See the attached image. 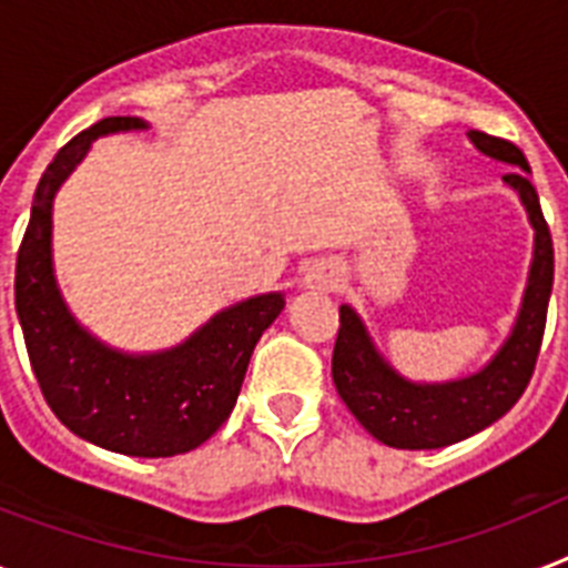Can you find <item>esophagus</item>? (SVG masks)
<instances>
[{"label":"esophagus","instance_id":"obj_1","mask_svg":"<svg viewBox=\"0 0 568 568\" xmlns=\"http://www.w3.org/2000/svg\"><path fill=\"white\" fill-rule=\"evenodd\" d=\"M337 283H341V274L332 265H326V262L312 265L306 274V285L308 288H317V292H332V288H337Z\"/></svg>","mask_w":568,"mask_h":568}]
</instances>
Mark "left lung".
Instances as JSON below:
<instances>
[{"mask_svg":"<svg viewBox=\"0 0 568 568\" xmlns=\"http://www.w3.org/2000/svg\"><path fill=\"white\" fill-rule=\"evenodd\" d=\"M468 138L476 150L490 159L519 166L505 173L503 181L517 190L535 225V262H531L517 326L499 355L483 373L450 384L422 387L395 375L373 349L357 314L349 306H341V328L332 352V378L337 395L378 442L402 450L456 445L503 418L519 402V395L526 393L546 332V312L555 283V247L537 190L526 175L528 161L523 150L505 138H494L479 130H470Z\"/></svg>","mask_w":568,"mask_h":568,"instance_id":"1","label":"left lung"}]
</instances>
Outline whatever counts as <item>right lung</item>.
Here are the masks:
<instances>
[{
  "label": "right lung",
  "instance_id": "right-lung-1",
  "mask_svg": "<svg viewBox=\"0 0 568 568\" xmlns=\"http://www.w3.org/2000/svg\"><path fill=\"white\" fill-rule=\"evenodd\" d=\"M141 118H103L74 135L45 166L17 254V314L31 369L54 416L114 454H187L227 422L262 332L283 312V294H262L216 314L187 343L132 357L85 335L51 271V202L98 135L144 130Z\"/></svg>",
  "mask_w": 568,
  "mask_h": 568
}]
</instances>
